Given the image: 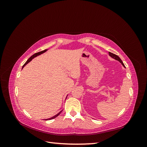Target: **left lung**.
Here are the masks:
<instances>
[{
	"label": "left lung",
	"instance_id": "obj_1",
	"mask_svg": "<svg viewBox=\"0 0 147 147\" xmlns=\"http://www.w3.org/2000/svg\"><path fill=\"white\" fill-rule=\"evenodd\" d=\"M109 56H111L112 57V58H113V59H116V60H117V61H118L120 63H121L124 67H125V66H124V64H123V61H121V59L119 58V57L118 56H117V55H115V54H113V53H110V52H109Z\"/></svg>",
	"mask_w": 147,
	"mask_h": 147
}]
</instances>
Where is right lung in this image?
I'll return each mask as SVG.
<instances>
[{
	"label": "right lung",
	"instance_id": "add662e5",
	"mask_svg": "<svg viewBox=\"0 0 147 147\" xmlns=\"http://www.w3.org/2000/svg\"><path fill=\"white\" fill-rule=\"evenodd\" d=\"M47 51V50H43V51H40V52H38V53H35L34 55H33L32 56H30L29 58L28 59V61L26 62V63L23 65V67H22V69H23V67H24L27 64H28L29 62L30 61H32V59H33V58H34L35 57H36V56H38V55H40L41 54H42V53H45V52H46ZM62 112V111H61V112H59V113H58L57 114H56L55 116H54V117H51V118H48V119H46L45 120H48V119H54V118H55L56 117H57V116H58V115L61 113Z\"/></svg>",
	"mask_w": 147,
	"mask_h": 147
}]
</instances>
